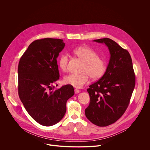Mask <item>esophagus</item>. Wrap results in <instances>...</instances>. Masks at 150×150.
I'll return each mask as SVG.
<instances>
[{"label":"esophagus","instance_id":"esophagus-1","mask_svg":"<svg viewBox=\"0 0 150 150\" xmlns=\"http://www.w3.org/2000/svg\"><path fill=\"white\" fill-rule=\"evenodd\" d=\"M80 92V91L78 89H75V94H78Z\"/></svg>","mask_w":150,"mask_h":150}]
</instances>
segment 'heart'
Listing matches in <instances>:
<instances>
[{"mask_svg": "<svg viewBox=\"0 0 150 150\" xmlns=\"http://www.w3.org/2000/svg\"><path fill=\"white\" fill-rule=\"evenodd\" d=\"M73 53L81 59L83 62L81 74H70L63 78V82L75 88H81L87 83L89 76L93 79L100 78L106 69L105 63L103 59L98 57V53L93 49L87 46H79L73 50ZM68 56L66 54H61L57 60L59 69L65 72L67 70Z\"/></svg>", "mask_w": 150, "mask_h": 150, "instance_id": "b5f03b06", "label": "heart"}]
</instances>
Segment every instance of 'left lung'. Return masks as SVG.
Returning a JSON list of instances; mask_svg holds the SVG:
<instances>
[{
  "label": "left lung",
  "instance_id": "left-lung-1",
  "mask_svg": "<svg viewBox=\"0 0 150 150\" xmlns=\"http://www.w3.org/2000/svg\"><path fill=\"white\" fill-rule=\"evenodd\" d=\"M93 41L105 44L110 57L103 76L87 89L90 102L85 114L93 124L107 126L126 111L135 88V76L131 57L126 50L108 38Z\"/></svg>",
  "mask_w": 150,
  "mask_h": 150
}]
</instances>
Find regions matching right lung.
<instances>
[{
  "label": "right lung",
  "instance_id": "add662e5",
  "mask_svg": "<svg viewBox=\"0 0 150 150\" xmlns=\"http://www.w3.org/2000/svg\"><path fill=\"white\" fill-rule=\"evenodd\" d=\"M63 40L46 38L30 45L21 57L18 94L28 114L39 124L54 125L67 111V101L74 95L72 85L54 90L59 79L57 58L65 47Z\"/></svg>",
  "mask_w": 150,
  "mask_h": 150
}]
</instances>
